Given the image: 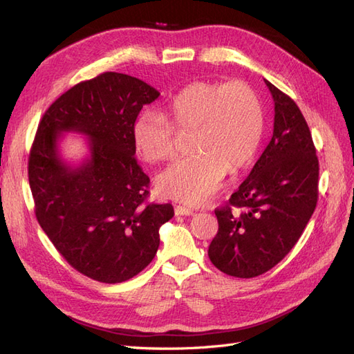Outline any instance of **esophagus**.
<instances>
[{"mask_svg":"<svg viewBox=\"0 0 354 354\" xmlns=\"http://www.w3.org/2000/svg\"><path fill=\"white\" fill-rule=\"evenodd\" d=\"M174 211H176V216H194L195 214L194 209H190L187 207H180V205H177Z\"/></svg>","mask_w":354,"mask_h":354,"instance_id":"esophagus-1","label":"esophagus"}]
</instances>
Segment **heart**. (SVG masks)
<instances>
[{"label":"heart","instance_id":"b5f03b06","mask_svg":"<svg viewBox=\"0 0 354 354\" xmlns=\"http://www.w3.org/2000/svg\"><path fill=\"white\" fill-rule=\"evenodd\" d=\"M171 122L149 111L133 128L136 151L147 162L177 153V134L192 133L194 155L180 159L156 177L162 196L192 205L207 202L218 190L227 169L248 168L259 152L264 118L259 95L243 81H198L181 90L168 104Z\"/></svg>","mask_w":354,"mask_h":354}]
</instances>
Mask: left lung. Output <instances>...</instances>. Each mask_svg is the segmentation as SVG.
<instances>
[{
    "instance_id": "1",
    "label": "left lung",
    "mask_w": 354,
    "mask_h": 354,
    "mask_svg": "<svg viewBox=\"0 0 354 354\" xmlns=\"http://www.w3.org/2000/svg\"><path fill=\"white\" fill-rule=\"evenodd\" d=\"M274 102L273 137L250 176L216 209L218 232L211 263L229 276L255 277L294 248L317 203L319 160L297 103L269 81Z\"/></svg>"
}]
</instances>
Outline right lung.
Wrapping results in <instances>:
<instances>
[{
  "label": "right lung",
  "instance_id": "obj_1",
  "mask_svg": "<svg viewBox=\"0 0 354 354\" xmlns=\"http://www.w3.org/2000/svg\"><path fill=\"white\" fill-rule=\"evenodd\" d=\"M159 91L125 73L104 72L73 85L42 115L28 159V177L42 230L75 270L120 283L153 260L171 203H147L151 180L134 158L133 128ZM89 137L91 156L71 167L58 136Z\"/></svg>",
  "mask_w": 354,
  "mask_h": 354
}]
</instances>
